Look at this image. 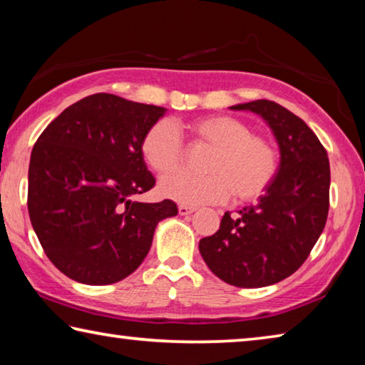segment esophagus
Instances as JSON below:
<instances>
[{"label":"esophagus","instance_id":"1","mask_svg":"<svg viewBox=\"0 0 365 365\" xmlns=\"http://www.w3.org/2000/svg\"><path fill=\"white\" fill-rule=\"evenodd\" d=\"M195 211H196V207H193V206H187V205L178 206V214H180V215H188V214L195 212Z\"/></svg>","mask_w":365,"mask_h":365}]
</instances>
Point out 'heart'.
<instances>
[{
	"instance_id": "1",
	"label": "heart",
	"mask_w": 365,
	"mask_h": 365,
	"mask_svg": "<svg viewBox=\"0 0 365 365\" xmlns=\"http://www.w3.org/2000/svg\"><path fill=\"white\" fill-rule=\"evenodd\" d=\"M195 141L211 146L202 164L206 174L174 172L160 178L159 193L180 205H212L228 196L251 201L261 196L277 174L275 150L252 135L248 123L232 115H209L185 125ZM183 145L178 125L159 120L141 140V154L158 174L174 170L182 160Z\"/></svg>"
}]
</instances>
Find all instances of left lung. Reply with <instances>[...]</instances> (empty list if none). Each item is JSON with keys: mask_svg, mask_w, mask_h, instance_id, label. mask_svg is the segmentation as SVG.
Masks as SVG:
<instances>
[{"mask_svg": "<svg viewBox=\"0 0 365 365\" xmlns=\"http://www.w3.org/2000/svg\"><path fill=\"white\" fill-rule=\"evenodd\" d=\"M230 109L262 117L279 145L280 163L256 205L225 212L219 230L200 242V252L228 285L269 287L294 274L324 232L330 164L316 133L279 103L257 100Z\"/></svg>", "mask_w": 365, "mask_h": 365, "instance_id": "left-lung-1", "label": "left lung"}]
</instances>
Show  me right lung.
Listing matches in <instances>:
<instances>
[{
    "mask_svg": "<svg viewBox=\"0 0 365 365\" xmlns=\"http://www.w3.org/2000/svg\"><path fill=\"white\" fill-rule=\"evenodd\" d=\"M165 108L90 95L43 130L29 165V215L56 267L85 285H110L138 269L170 200L140 202L154 187L141 154Z\"/></svg>",
    "mask_w": 365,
    "mask_h": 365,
    "instance_id": "right-lung-1",
    "label": "right lung"
}]
</instances>
